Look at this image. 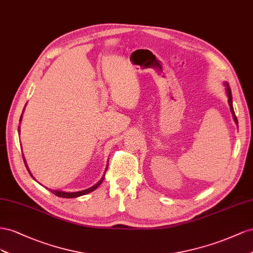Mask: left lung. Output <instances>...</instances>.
I'll return each mask as SVG.
<instances>
[{"instance_id":"obj_1","label":"left lung","mask_w":253,"mask_h":253,"mask_svg":"<svg viewBox=\"0 0 253 253\" xmlns=\"http://www.w3.org/2000/svg\"><path fill=\"white\" fill-rule=\"evenodd\" d=\"M226 85H227V95H228V103H229V106H230V110H231V112H232V115H233V119H234L235 123H236V124H239V123H237L236 115L234 113L233 106H232V94H231V89H230V86H229L228 84H226Z\"/></svg>"}]
</instances>
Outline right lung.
I'll return each mask as SVG.
<instances>
[{"label": "right lung", "instance_id": "1", "mask_svg": "<svg viewBox=\"0 0 253 253\" xmlns=\"http://www.w3.org/2000/svg\"><path fill=\"white\" fill-rule=\"evenodd\" d=\"M21 119H22V117H21ZM21 119H20V120H21ZM23 160H24V163H25V167L27 168V165H26V162H25V159H24V157H23ZM107 168H108V165H107ZM27 170H28V172H30V174H31V171H30V169H28V168H27ZM106 170H107V169H106ZM31 176H32V174H31ZM32 177H33V176H32ZM104 178H105V175L103 176V178L100 179L99 181H98L96 184H94L93 186L89 187V189L84 190V191H81V192L67 193V192H61V191H52V190H49V189H48V191H52V193H53V194H55L56 196H58V197H62V198H75V197L83 196V195H85V194H88V193H90V192H92V191H94V190L96 189V187H98V185L103 182Z\"/></svg>", "mask_w": 253, "mask_h": 253}]
</instances>
